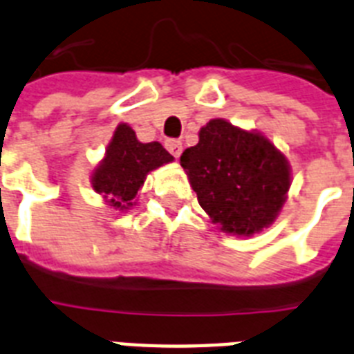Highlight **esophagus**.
<instances>
[{"mask_svg": "<svg viewBox=\"0 0 354 354\" xmlns=\"http://www.w3.org/2000/svg\"><path fill=\"white\" fill-rule=\"evenodd\" d=\"M165 147H167V151L171 153L174 158H178V156L181 155V151H183V146H181L180 140H167V142H165Z\"/></svg>", "mask_w": 354, "mask_h": 354, "instance_id": "1", "label": "esophagus"}]
</instances>
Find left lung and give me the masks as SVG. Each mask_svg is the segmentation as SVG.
Wrapping results in <instances>:
<instances>
[{"instance_id":"obj_1","label":"left lung","mask_w":354,"mask_h":354,"mask_svg":"<svg viewBox=\"0 0 354 354\" xmlns=\"http://www.w3.org/2000/svg\"><path fill=\"white\" fill-rule=\"evenodd\" d=\"M212 223L233 235H253L278 217L290 187V167L269 139L212 119L199 142L180 158Z\"/></svg>"}]
</instances>
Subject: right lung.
Listing matches in <instances>:
<instances>
[{
  "instance_id": "right-lung-1",
  "label": "right lung",
  "mask_w": 354,
  "mask_h": 354,
  "mask_svg": "<svg viewBox=\"0 0 354 354\" xmlns=\"http://www.w3.org/2000/svg\"><path fill=\"white\" fill-rule=\"evenodd\" d=\"M173 162L160 142L142 144L128 124H119L106 147V156L92 174V187L119 210L131 207L146 174Z\"/></svg>"
}]
</instances>
